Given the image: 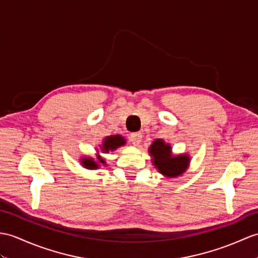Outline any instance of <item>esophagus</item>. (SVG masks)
Segmentation results:
<instances>
[{"mask_svg": "<svg viewBox=\"0 0 258 258\" xmlns=\"http://www.w3.org/2000/svg\"><path fill=\"white\" fill-rule=\"evenodd\" d=\"M131 141L132 143L134 144V145H139L142 141V133L140 132H136V133H132L131 134Z\"/></svg>", "mask_w": 258, "mask_h": 258, "instance_id": "34e87169", "label": "esophagus"}]
</instances>
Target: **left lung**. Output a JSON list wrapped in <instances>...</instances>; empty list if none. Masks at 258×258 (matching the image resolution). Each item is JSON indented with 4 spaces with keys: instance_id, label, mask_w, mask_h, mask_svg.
I'll return each mask as SVG.
<instances>
[{
    "instance_id": "left-lung-1",
    "label": "left lung",
    "mask_w": 258,
    "mask_h": 258,
    "mask_svg": "<svg viewBox=\"0 0 258 258\" xmlns=\"http://www.w3.org/2000/svg\"><path fill=\"white\" fill-rule=\"evenodd\" d=\"M170 146L161 140H156L149 148V153L154 157V165L160 173L167 177H177L187 169L190 158L187 155L173 157L170 154Z\"/></svg>"
}]
</instances>
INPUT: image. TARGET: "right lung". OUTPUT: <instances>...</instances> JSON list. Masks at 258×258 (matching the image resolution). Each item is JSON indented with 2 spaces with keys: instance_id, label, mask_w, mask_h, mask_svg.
<instances>
[{
  "instance_id": "obj_1",
  "label": "right lung",
  "mask_w": 258,
  "mask_h": 258,
  "mask_svg": "<svg viewBox=\"0 0 258 258\" xmlns=\"http://www.w3.org/2000/svg\"><path fill=\"white\" fill-rule=\"evenodd\" d=\"M125 140L123 139L122 136L119 135H115V136H110L106 137L103 142V145H102V151L104 153H107L109 151H114L117 147L124 145ZM98 159L101 164H105L104 159H102L100 156H98ZM82 165L86 167L88 169H95L99 168V164L95 163L94 160H92L91 158H86L82 160Z\"/></svg>"
}]
</instances>
